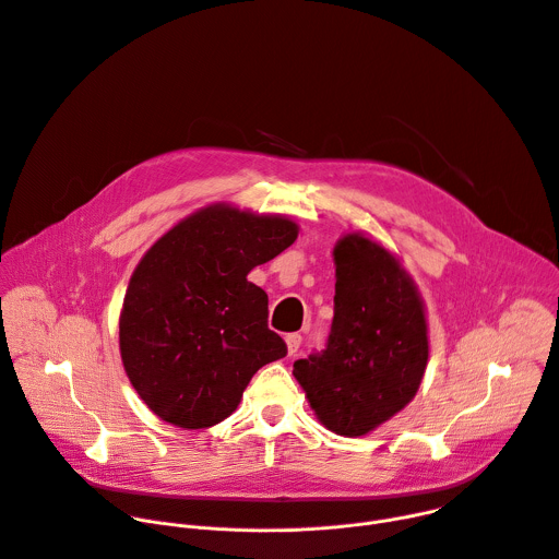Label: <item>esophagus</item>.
I'll use <instances>...</instances> for the list:
<instances>
[{
	"label": "esophagus",
	"instance_id": "obj_1",
	"mask_svg": "<svg viewBox=\"0 0 559 559\" xmlns=\"http://www.w3.org/2000/svg\"><path fill=\"white\" fill-rule=\"evenodd\" d=\"M285 343H287V352H289V356H294V354L300 349L302 338H300V334H287V336H285Z\"/></svg>",
	"mask_w": 559,
	"mask_h": 559
}]
</instances>
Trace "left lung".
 I'll list each match as a JSON object with an SVG mask.
<instances>
[{"label": "left lung", "instance_id": "left-lung-1", "mask_svg": "<svg viewBox=\"0 0 559 559\" xmlns=\"http://www.w3.org/2000/svg\"><path fill=\"white\" fill-rule=\"evenodd\" d=\"M336 296L328 345L294 362L330 431L365 436L409 405L427 369L423 300L382 246L347 234L334 250Z\"/></svg>", "mask_w": 559, "mask_h": 559}]
</instances>
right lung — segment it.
I'll list each match as a JSON object with an SVG mask.
<instances>
[{"mask_svg": "<svg viewBox=\"0 0 559 559\" xmlns=\"http://www.w3.org/2000/svg\"><path fill=\"white\" fill-rule=\"evenodd\" d=\"M296 236L283 216L214 205L147 250L119 318L121 360L147 409L183 429L218 425L252 376L287 354L267 328V294L248 274Z\"/></svg>", "mask_w": 559, "mask_h": 559, "instance_id": "right-lung-1", "label": "right lung"}]
</instances>
